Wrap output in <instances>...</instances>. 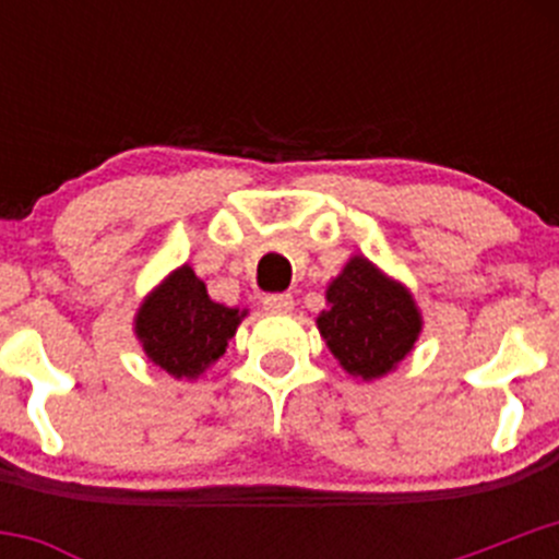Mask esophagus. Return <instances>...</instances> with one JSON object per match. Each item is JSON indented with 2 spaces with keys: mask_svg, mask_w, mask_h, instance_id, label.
Listing matches in <instances>:
<instances>
[{
  "mask_svg": "<svg viewBox=\"0 0 559 559\" xmlns=\"http://www.w3.org/2000/svg\"><path fill=\"white\" fill-rule=\"evenodd\" d=\"M262 306L273 313H289L292 308H295V300H292V295L278 292V295H264Z\"/></svg>",
  "mask_w": 559,
  "mask_h": 559,
  "instance_id": "1",
  "label": "esophagus"
}]
</instances>
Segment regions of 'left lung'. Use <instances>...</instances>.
Segmentation results:
<instances>
[{"instance_id": "8db88e82", "label": "left lung", "mask_w": 559, "mask_h": 559, "mask_svg": "<svg viewBox=\"0 0 559 559\" xmlns=\"http://www.w3.org/2000/svg\"><path fill=\"white\" fill-rule=\"evenodd\" d=\"M330 311L319 330L337 362L359 379L389 373L414 348L421 330L408 292L384 278L365 257H354L326 289Z\"/></svg>"}]
</instances>
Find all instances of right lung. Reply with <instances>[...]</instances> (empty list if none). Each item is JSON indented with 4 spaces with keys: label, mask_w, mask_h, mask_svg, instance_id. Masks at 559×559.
I'll return each instance as SVG.
<instances>
[{
    "label": "right lung",
    "mask_w": 559,
    "mask_h": 559,
    "mask_svg": "<svg viewBox=\"0 0 559 559\" xmlns=\"http://www.w3.org/2000/svg\"><path fill=\"white\" fill-rule=\"evenodd\" d=\"M243 316L213 302L194 270L183 264L143 302L138 337L159 368L175 379H194L227 352Z\"/></svg>",
    "instance_id": "right-lung-1"
}]
</instances>
